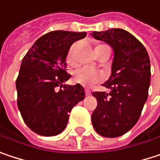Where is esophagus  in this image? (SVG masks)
Listing matches in <instances>:
<instances>
[{
    "mask_svg": "<svg viewBox=\"0 0 160 160\" xmlns=\"http://www.w3.org/2000/svg\"><path fill=\"white\" fill-rule=\"evenodd\" d=\"M86 95H87L88 97V96H90V92L88 91V90H86Z\"/></svg>",
    "mask_w": 160,
    "mask_h": 160,
    "instance_id": "obj_1",
    "label": "esophagus"
}]
</instances>
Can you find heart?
<instances>
[{
  "label": "heart",
  "mask_w": 160,
  "mask_h": 160,
  "mask_svg": "<svg viewBox=\"0 0 160 160\" xmlns=\"http://www.w3.org/2000/svg\"><path fill=\"white\" fill-rule=\"evenodd\" d=\"M104 45H98L95 50L100 48ZM76 49L77 45L73 44L68 50L67 55H66V63L69 66H75L77 63V58H76ZM105 79V75L102 72L96 69H93L91 67L84 66L75 71L73 75V80L75 83L87 86V87H92L96 84H98L102 82Z\"/></svg>",
  "instance_id": "obj_1"
}]
</instances>
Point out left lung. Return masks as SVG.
Masks as SVG:
<instances>
[{
	"mask_svg": "<svg viewBox=\"0 0 160 160\" xmlns=\"http://www.w3.org/2000/svg\"><path fill=\"white\" fill-rule=\"evenodd\" d=\"M91 36L109 43L114 50L111 76L103 85L110 92L92 93L98 101L92 124L104 137H118L134 126L148 99L149 56L144 45L125 30L95 31Z\"/></svg>",
	"mask_w": 160,
	"mask_h": 160,
	"instance_id": "obj_1",
	"label": "left lung"
}]
</instances>
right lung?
<instances>
[{
  "mask_svg": "<svg viewBox=\"0 0 160 160\" xmlns=\"http://www.w3.org/2000/svg\"><path fill=\"white\" fill-rule=\"evenodd\" d=\"M86 32L51 31L39 38L23 58L16 79L17 106L26 124L43 136L57 135L67 125L72 109L86 95L79 85H62L71 77L66 55Z\"/></svg>",
  "mask_w": 160,
  "mask_h": 160,
  "instance_id": "right-lung-1",
  "label": "right lung"
}]
</instances>
